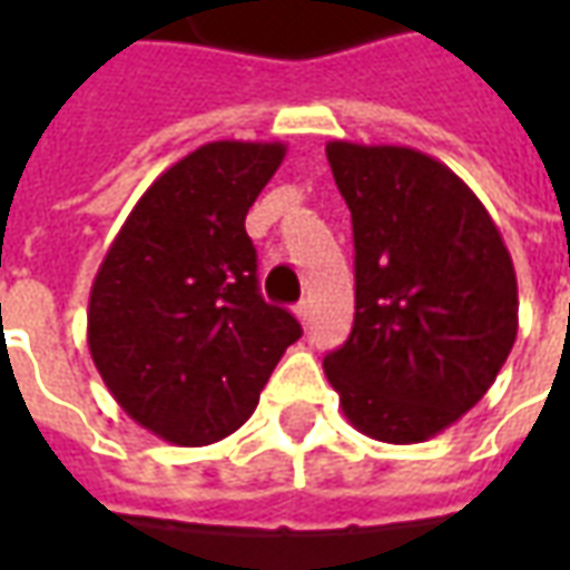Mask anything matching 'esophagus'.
Segmentation results:
<instances>
[{
	"instance_id": "1",
	"label": "esophagus",
	"mask_w": 570,
	"mask_h": 570,
	"mask_svg": "<svg viewBox=\"0 0 570 570\" xmlns=\"http://www.w3.org/2000/svg\"><path fill=\"white\" fill-rule=\"evenodd\" d=\"M296 317H298V323H302V326H308V323H311V305H308V302H302V305H298Z\"/></svg>"
}]
</instances>
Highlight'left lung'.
<instances>
[{"label":"left lung","instance_id":"8db88e82","mask_svg":"<svg viewBox=\"0 0 570 570\" xmlns=\"http://www.w3.org/2000/svg\"><path fill=\"white\" fill-rule=\"evenodd\" d=\"M354 225V330L323 357L372 440L436 436L485 396L519 330L513 259L458 174L409 146L326 142Z\"/></svg>","mask_w":570,"mask_h":570}]
</instances>
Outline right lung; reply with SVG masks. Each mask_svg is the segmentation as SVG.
Instances as JSON below:
<instances>
[{"label":"right lung","instance_id":"right-lung-1","mask_svg":"<svg viewBox=\"0 0 570 570\" xmlns=\"http://www.w3.org/2000/svg\"><path fill=\"white\" fill-rule=\"evenodd\" d=\"M284 142L216 140L167 167L106 249L88 347L130 419L174 445H210L253 415L302 326L268 305L244 219Z\"/></svg>","mask_w":570,"mask_h":570}]
</instances>
